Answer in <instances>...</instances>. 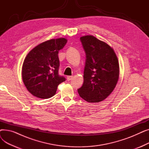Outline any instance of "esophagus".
Here are the masks:
<instances>
[{
	"instance_id": "esophagus-1",
	"label": "esophagus",
	"mask_w": 149,
	"mask_h": 149,
	"mask_svg": "<svg viewBox=\"0 0 149 149\" xmlns=\"http://www.w3.org/2000/svg\"><path fill=\"white\" fill-rule=\"evenodd\" d=\"M72 76H68L67 77V80L68 81H70V80H72Z\"/></svg>"
}]
</instances>
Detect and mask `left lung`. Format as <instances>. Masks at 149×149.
I'll return each instance as SVG.
<instances>
[{
    "label": "left lung",
    "instance_id": "8db88e82",
    "mask_svg": "<svg viewBox=\"0 0 149 149\" xmlns=\"http://www.w3.org/2000/svg\"><path fill=\"white\" fill-rule=\"evenodd\" d=\"M86 54L84 82L79 95L89 103L105 100L115 88L119 78L118 61L113 49L92 36L80 37Z\"/></svg>",
    "mask_w": 149,
    "mask_h": 149
}]
</instances>
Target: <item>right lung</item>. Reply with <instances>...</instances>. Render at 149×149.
<instances>
[{"mask_svg":"<svg viewBox=\"0 0 149 149\" xmlns=\"http://www.w3.org/2000/svg\"><path fill=\"white\" fill-rule=\"evenodd\" d=\"M67 40L65 38L46 41L39 44L26 56L22 66L23 81L34 96L46 99L56 94L59 84L66 80L58 74V51Z\"/></svg>","mask_w":149,"mask_h":149,"instance_id":"right-lung-1","label":"right lung"}]
</instances>
